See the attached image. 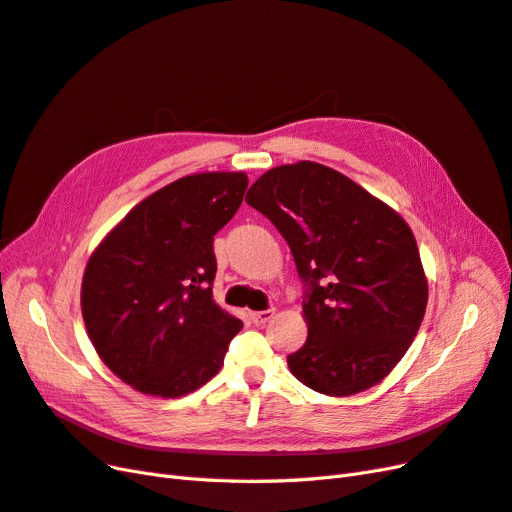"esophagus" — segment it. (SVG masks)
Wrapping results in <instances>:
<instances>
[{
  "mask_svg": "<svg viewBox=\"0 0 512 512\" xmlns=\"http://www.w3.org/2000/svg\"><path fill=\"white\" fill-rule=\"evenodd\" d=\"M275 309H262V312H250V322L256 327H265V324L273 318Z\"/></svg>",
  "mask_w": 512,
  "mask_h": 512,
  "instance_id": "34e87169",
  "label": "esophagus"
}]
</instances>
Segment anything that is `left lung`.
Instances as JSON below:
<instances>
[{
	"label": "left lung",
	"mask_w": 512,
	"mask_h": 512,
	"mask_svg": "<svg viewBox=\"0 0 512 512\" xmlns=\"http://www.w3.org/2000/svg\"><path fill=\"white\" fill-rule=\"evenodd\" d=\"M245 200L282 232L305 288L307 339L288 354L292 376L333 397L389 376L427 307L421 256L404 218L316 162L267 170Z\"/></svg>",
	"instance_id": "1"
}]
</instances>
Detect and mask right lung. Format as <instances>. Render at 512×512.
<instances>
[{
    "mask_svg": "<svg viewBox=\"0 0 512 512\" xmlns=\"http://www.w3.org/2000/svg\"><path fill=\"white\" fill-rule=\"evenodd\" d=\"M245 173H200L136 205L91 254L81 307L104 365L136 391L181 397L218 374L243 322L213 301V237Z\"/></svg>",
    "mask_w": 512,
    "mask_h": 512,
    "instance_id": "right-lung-1",
    "label": "right lung"
}]
</instances>
